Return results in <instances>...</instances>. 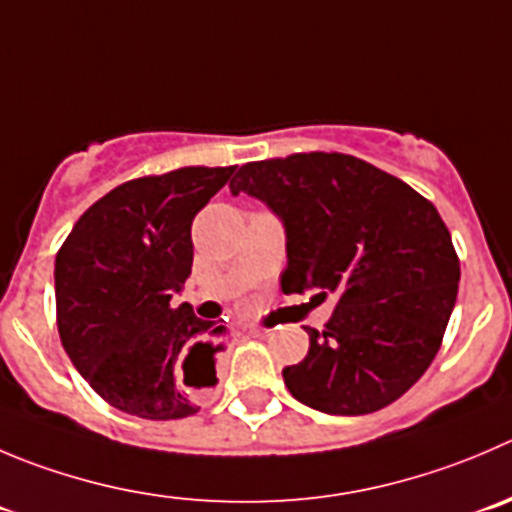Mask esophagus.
<instances>
[{
  "mask_svg": "<svg viewBox=\"0 0 512 512\" xmlns=\"http://www.w3.org/2000/svg\"><path fill=\"white\" fill-rule=\"evenodd\" d=\"M248 334H253V337H261V334H266V329L259 324H251L248 326Z\"/></svg>",
  "mask_w": 512,
  "mask_h": 512,
  "instance_id": "obj_1",
  "label": "esophagus"
}]
</instances>
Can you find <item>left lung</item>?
<instances>
[{"mask_svg":"<svg viewBox=\"0 0 512 512\" xmlns=\"http://www.w3.org/2000/svg\"><path fill=\"white\" fill-rule=\"evenodd\" d=\"M228 188L284 223V294H337L321 332L304 326L309 352L284 369L289 392L326 415L392 405L427 372L455 309L460 261L437 208L344 153L246 163Z\"/></svg>","mask_w":512,"mask_h":512,"instance_id":"left-lung-1","label":"left lung"}]
</instances>
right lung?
<instances>
[{"label": "right lung", "instance_id": "add662e5", "mask_svg": "<svg viewBox=\"0 0 512 512\" xmlns=\"http://www.w3.org/2000/svg\"><path fill=\"white\" fill-rule=\"evenodd\" d=\"M233 170L191 165L128 180L92 203L57 251L62 347L107 405L180 420L218 382L226 326L170 299L191 276L193 218Z\"/></svg>", "mask_w": 512, "mask_h": 512}]
</instances>
